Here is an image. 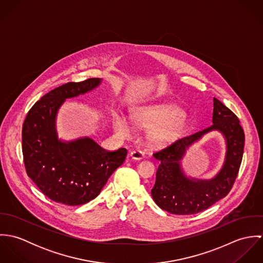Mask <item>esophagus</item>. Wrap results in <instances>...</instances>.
<instances>
[{
	"mask_svg": "<svg viewBox=\"0 0 263 263\" xmlns=\"http://www.w3.org/2000/svg\"><path fill=\"white\" fill-rule=\"evenodd\" d=\"M130 157L134 160H142L145 157V154L142 151H133V152H130Z\"/></svg>",
	"mask_w": 263,
	"mask_h": 263,
	"instance_id": "obj_1",
	"label": "esophagus"
}]
</instances>
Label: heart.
I'll return each mask as SVG.
<instances>
[{
  "label": "heart",
  "mask_w": 263,
  "mask_h": 263,
  "mask_svg": "<svg viewBox=\"0 0 263 263\" xmlns=\"http://www.w3.org/2000/svg\"><path fill=\"white\" fill-rule=\"evenodd\" d=\"M182 115L180 108L172 105H150L141 107L133 114V120L135 124L141 127L151 128L154 126L162 125L171 122ZM179 122H173L166 126L155 128L151 133V140L156 143H161L169 140L176 133L179 127ZM114 129L117 134L123 137H129L133 135L132 125L121 116H116L113 122Z\"/></svg>",
  "instance_id": "1"
}]
</instances>
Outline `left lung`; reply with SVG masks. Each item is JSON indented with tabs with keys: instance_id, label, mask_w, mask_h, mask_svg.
Returning <instances> with one entry per match:
<instances>
[{
	"instance_id": "left-lung-1",
	"label": "left lung",
	"mask_w": 263,
	"mask_h": 263,
	"mask_svg": "<svg viewBox=\"0 0 263 263\" xmlns=\"http://www.w3.org/2000/svg\"><path fill=\"white\" fill-rule=\"evenodd\" d=\"M214 129L226 137L227 152L223 168L211 181L187 179L180 166L185 151L204 133ZM244 142V130L236 114L214 98L211 126L153 154L160 161L156 182L151 190L154 201L162 210L174 215H194L209 209L225 197L233 187L242 162Z\"/></svg>"
}]
</instances>
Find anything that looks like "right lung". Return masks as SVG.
<instances>
[{"label": "right lung", "mask_w": 263, "mask_h": 263, "mask_svg": "<svg viewBox=\"0 0 263 263\" xmlns=\"http://www.w3.org/2000/svg\"><path fill=\"white\" fill-rule=\"evenodd\" d=\"M101 79L64 84L41 97L22 126V153L27 175L49 199L80 205L94 199L113 172L123 164L127 151L104 150L90 138L73 142L58 139L55 116L68 98L96 88Z\"/></svg>", "instance_id": "add662e5"}]
</instances>
